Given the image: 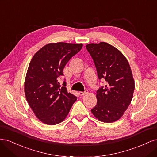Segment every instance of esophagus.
Listing matches in <instances>:
<instances>
[{
    "label": "esophagus",
    "mask_w": 157,
    "mask_h": 157,
    "mask_svg": "<svg viewBox=\"0 0 157 157\" xmlns=\"http://www.w3.org/2000/svg\"><path fill=\"white\" fill-rule=\"evenodd\" d=\"M88 92V90H86L84 92H80L78 94H79L80 96H84V95H85V94H87Z\"/></svg>",
    "instance_id": "obj_1"
}]
</instances>
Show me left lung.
<instances>
[{"label": "left lung", "mask_w": 157, "mask_h": 157, "mask_svg": "<svg viewBox=\"0 0 157 157\" xmlns=\"http://www.w3.org/2000/svg\"><path fill=\"white\" fill-rule=\"evenodd\" d=\"M99 80L106 85L97 90V104L91 109L99 121L110 123L123 115L131 103L135 85L128 61L115 47L107 42L86 46Z\"/></svg>", "instance_id": "left-lung-1"}]
</instances>
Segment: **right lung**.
Wrapping results in <instances>:
<instances>
[{"mask_svg":"<svg viewBox=\"0 0 157 157\" xmlns=\"http://www.w3.org/2000/svg\"><path fill=\"white\" fill-rule=\"evenodd\" d=\"M82 44L50 43L33 57L25 80L27 101L36 117L44 124L55 125L67 116L77 98L68 93L66 82L61 87L58 78Z\"/></svg>","mask_w":157,"mask_h":157,"instance_id":"obj_1","label":"right lung"}]
</instances>
